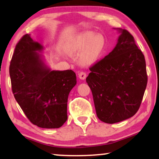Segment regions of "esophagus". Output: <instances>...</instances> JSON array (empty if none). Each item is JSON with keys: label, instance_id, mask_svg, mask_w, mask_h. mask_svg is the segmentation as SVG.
Returning <instances> with one entry per match:
<instances>
[{"label": "esophagus", "instance_id": "1", "mask_svg": "<svg viewBox=\"0 0 159 159\" xmlns=\"http://www.w3.org/2000/svg\"><path fill=\"white\" fill-rule=\"evenodd\" d=\"M78 77H79L80 80H84L86 78L87 75L85 72H84V71H81V72H80L79 74H78Z\"/></svg>", "mask_w": 159, "mask_h": 159}]
</instances>
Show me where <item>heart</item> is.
I'll return each mask as SVG.
<instances>
[{
    "mask_svg": "<svg viewBox=\"0 0 159 159\" xmlns=\"http://www.w3.org/2000/svg\"><path fill=\"white\" fill-rule=\"evenodd\" d=\"M106 41L101 34L87 31L73 37L67 44L70 53H80V61L84 66H90L98 60L105 48Z\"/></svg>",
    "mask_w": 159,
    "mask_h": 159,
    "instance_id": "obj_1",
    "label": "heart"
}]
</instances>
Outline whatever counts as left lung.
Returning <instances> with one entry per match:
<instances>
[{"instance_id": "8db88e82", "label": "left lung", "mask_w": 159, "mask_h": 159, "mask_svg": "<svg viewBox=\"0 0 159 159\" xmlns=\"http://www.w3.org/2000/svg\"><path fill=\"white\" fill-rule=\"evenodd\" d=\"M119 36L108 55L90 67L86 82L91 89L98 118L114 124L133 116L147 86L144 55L127 30Z\"/></svg>"}]
</instances>
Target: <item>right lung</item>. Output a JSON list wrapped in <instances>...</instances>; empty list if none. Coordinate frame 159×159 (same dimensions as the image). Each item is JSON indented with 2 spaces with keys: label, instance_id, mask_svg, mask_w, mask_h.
<instances>
[{
  "label": "right lung",
  "instance_id": "right-lung-1",
  "mask_svg": "<svg viewBox=\"0 0 159 159\" xmlns=\"http://www.w3.org/2000/svg\"><path fill=\"white\" fill-rule=\"evenodd\" d=\"M43 45L26 34L15 48L9 66L14 98L28 119L41 128H59L67 120L69 93L77 84L72 70H51Z\"/></svg>",
  "mask_w": 159,
  "mask_h": 159
}]
</instances>
